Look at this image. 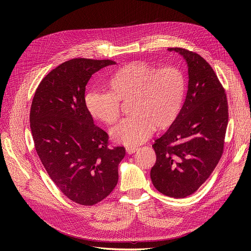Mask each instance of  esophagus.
<instances>
[{"mask_svg": "<svg viewBox=\"0 0 251 251\" xmlns=\"http://www.w3.org/2000/svg\"><path fill=\"white\" fill-rule=\"evenodd\" d=\"M137 150H138V148H136V147H128V148H126V152L129 155L134 154L135 152H137Z\"/></svg>", "mask_w": 251, "mask_h": 251, "instance_id": "34e87169", "label": "esophagus"}]
</instances>
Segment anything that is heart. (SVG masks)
Masks as SVG:
<instances>
[{"label":"heart","mask_w":251,"mask_h":251,"mask_svg":"<svg viewBox=\"0 0 251 251\" xmlns=\"http://www.w3.org/2000/svg\"><path fill=\"white\" fill-rule=\"evenodd\" d=\"M111 92L91 90L85 95L90 115L110 124L119 115V101H132L133 116L120 120L110 129L112 140L133 147L145 142L158 130L168 128L181 110L185 93L184 75L176 66L162 68L135 62L127 64L110 78Z\"/></svg>","instance_id":"heart-1"}]
</instances>
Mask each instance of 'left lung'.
I'll return each mask as SVG.
<instances>
[{"mask_svg":"<svg viewBox=\"0 0 251 251\" xmlns=\"http://www.w3.org/2000/svg\"><path fill=\"white\" fill-rule=\"evenodd\" d=\"M168 50L187 63L188 91L176 120L152 146L157 160L150 176L160 193L184 199L206 181L223 155L228 108L224 87L201 55L181 48Z\"/></svg>","mask_w":251,"mask_h":251,"instance_id":"left-lung-1","label":"left lung"}]
</instances>
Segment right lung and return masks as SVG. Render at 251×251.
<instances>
[{
    "instance_id": "obj_1",
    "label": "right lung",
    "mask_w": 251,
    "mask_h": 251,
    "mask_svg": "<svg viewBox=\"0 0 251 251\" xmlns=\"http://www.w3.org/2000/svg\"><path fill=\"white\" fill-rule=\"evenodd\" d=\"M110 59L74 58L42 80L34 93L29 123L34 147L62 194L82 205L108 196L118 182L124 147L109 148L108 135L94 124L85 105V86Z\"/></svg>"
}]
</instances>
